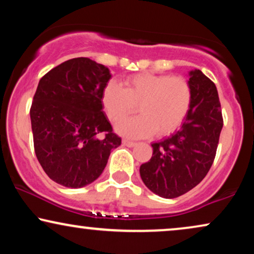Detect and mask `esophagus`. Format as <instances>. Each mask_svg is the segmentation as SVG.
<instances>
[{
    "label": "esophagus",
    "mask_w": 254,
    "mask_h": 254,
    "mask_svg": "<svg viewBox=\"0 0 254 254\" xmlns=\"http://www.w3.org/2000/svg\"><path fill=\"white\" fill-rule=\"evenodd\" d=\"M123 144H124V145L129 146V147H133L134 145H136V143L131 142V140H129V139H123Z\"/></svg>",
    "instance_id": "obj_1"
}]
</instances>
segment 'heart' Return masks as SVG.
<instances>
[{
    "instance_id": "heart-1",
    "label": "heart",
    "mask_w": 254,
    "mask_h": 254,
    "mask_svg": "<svg viewBox=\"0 0 254 254\" xmlns=\"http://www.w3.org/2000/svg\"><path fill=\"white\" fill-rule=\"evenodd\" d=\"M102 103L109 120L120 122L137 110L140 116L121 122L117 131L140 138L166 136L181 127L192 104V89L184 77L136 73L125 79V88L115 82L105 85Z\"/></svg>"
}]
</instances>
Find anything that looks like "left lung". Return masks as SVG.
<instances>
[{
  "label": "left lung",
  "instance_id": "1",
  "mask_svg": "<svg viewBox=\"0 0 254 254\" xmlns=\"http://www.w3.org/2000/svg\"><path fill=\"white\" fill-rule=\"evenodd\" d=\"M192 104L182 127L152 143V157L140 165L146 188L163 198H177L197 186L216 157L223 116L214 83L200 70L190 71Z\"/></svg>",
  "mask_w": 254,
  "mask_h": 254
}]
</instances>
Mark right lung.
Returning a JSON list of instances; mask_svg holds the SVG:
<instances>
[{
	"label": "right lung",
	"mask_w": 254,
	"mask_h": 254,
	"mask_svg": "<svg viewBox=\"0 0 254 254\" xmlns=\"http://www.w3.org/2000/svg\"><path fill=\"white\" fill-rule=\"evenodd\" d=\"M110 78L103 64L77 57L40 79L30 108L34 149L57 184L78 189L96 181L121 145L102 103Z\"/></svg>",
	"instance_id": "add662e5"
}]
</instances>
